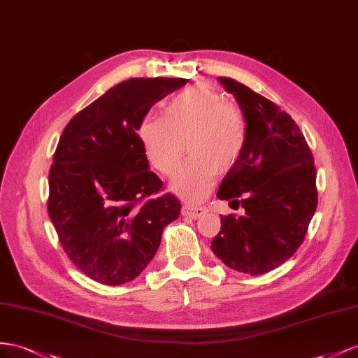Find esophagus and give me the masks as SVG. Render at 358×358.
<instances>
[{
    "label": "esophagus",
    "instance_id": "1",
    "mask_svg": "<svg viewBox=\"0 0 358 358\" xmlns=\"http://www.w3.org/2000/svg\"><path fill=\"white\" fill-rule=\"evenodd\" d=\"M206 211L207 210L203 208V207H189V206L182 207V210H181L182 216L190 217V219H199L202 214H206Z\"/></svg>",
    "mask_w": 358,
    "mask_h": 358
}]
</instances>
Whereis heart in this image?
<instances>
[{"instance_id":"obj_1","label":"heart","mask_w":358,"mask_h":358,"mask_svg":"<svg viewBox=\"0 0 358 358\" xmlns=\"http://www.w3.org/2000/svg\"><path fill=\"white\" fill-rule=\"evenodd\" d=\"M138 139L150 166L165 177L180 166L185 144L190 160L171 181V190L190 203L201 202L217 173L241 159L248 142L244 112L208 85L195 84L169 99L162 118H145Z\"/></svg>"}]
</instances>
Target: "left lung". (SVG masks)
I'll return each mask as SVG.
<instances>
[{
  "label": "left lung",
  "instance_id": "obj_1",
  "mask_svg": "<svg viewBox=\"0 0 358 358\" xmlns=\"http://www.w3.org/2000/svg\"><path fill=\"white\" fill-rule=\"evenodd\" d=\"M217 80L246 115L248 142L217 190L244 216H220L211 250L232 270L264 274L289 259L308 232L318 206L313 156L289 114L236 79Z\"/></svg>",
  "mask_w": 358,
  "mask_h": 358
}]
</instances>
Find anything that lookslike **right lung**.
Returning a JSON list of instances; mask_svg holds the SVG:
<instances>
[{
  "mask_svg": "<svg viewBox=\"0 0 358 358\" xmlns=\"http://www.w3.org/2000/svg\"><path fill=\"white\" fill-rule=\"evenodd\" d=\"M182 78H131L71 118L49 171L48 213L70 261L90 279L117 287L141 274L180 216L162 190L138 139L156 101L186 85Z\"/></svg>",
  "mask_w": 358,
  "mask_h": 358,
  "instance_id": "right-lung-1",
  "label": "right lung"
}]
</instances>
